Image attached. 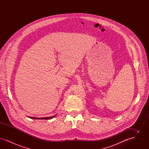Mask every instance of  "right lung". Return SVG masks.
<instances>
[{
    "label": "right lung",
    "mask_w": 149,
    "mask_h": 149,
    "mask_svg": "<svg viewBox=\"0 0 149 149\" xmlns=\"http://www.w3.org/2000/svg\"><path fill=\"white\" fill-rule=\"evenodd\" d=\"M56 116V115L51 116V117H43V118H37V117H28L32 118V119H37V120H49V119H51L54 117H55Z\"/></svg>",
    "instance_id": "obj_1"
}]
</instances>
